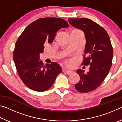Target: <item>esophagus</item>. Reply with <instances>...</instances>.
Masks as SVG:
<instances>
[{"label": "esophagus", "mask_w": 122, "mask_h": 122, "mask_svg": "<svg viewBox=\"0 0 122 122\" xmlns=\"http://www.w3.org/2000/svg\"><path fill=\"white\" fill-rule=\"evenodd\" d=\"M65 71V73L66 74H68V75H69V74H71L73 73V71H69V70H66Z\"/></svg>", "instance_id": "esophagus-1"}]
</instances>
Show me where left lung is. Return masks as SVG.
Instances as JSON below:
<instances>
[{
  "instance_id": "left-lung-1",
  "label": "left lung",
  "mask_w": 122,
  "mask_h": 122,
  "mask_svg": "<svg viewBox=\"0 0 122 122\" xmlns=\"http://www.w3.org/2000/svg\"><path fill=\"white\" fill-rule=\"evenodd\" d=\"M68 21L72 26L84 32L86 42L82 65L90 66L86 74L81 69L76 71L80 80L75 88L83 93L92 92L102 84L111 67L113 49L110 39L102 27L89 19H68Z\"/></svg>"
}]
</instances>
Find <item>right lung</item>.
<instances>
[{"mask_svg": "<svg viewBox=\"0 0 122 122\" xmlns=\"http://www.w3.org/2000/svg\"><path fill=\"white\" fill-rule=\"evenodd\" d=\"M68 27L62 19L40 18L29 25L16 41L13 60L19 77L30 89L40 92L48 90L62 72L56 62L45 66L40 54L44 52L45 42H52L60 29Z\"/></svg>", "mask_w": 122, "mask_h": 122, "instance_id": "right-lung-1", "label": "right lung"}]
</instances>
